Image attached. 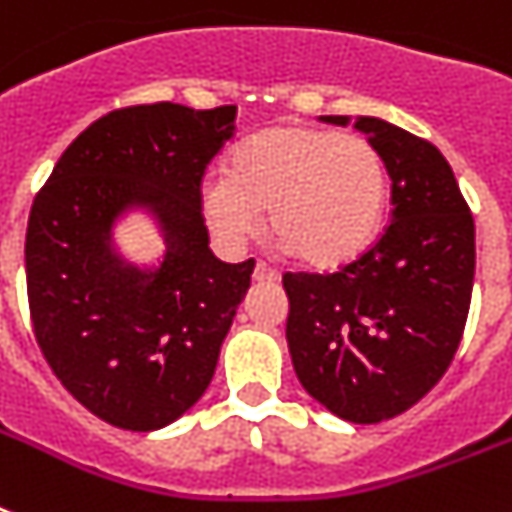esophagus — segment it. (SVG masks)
I'll use <instances>...</instances> for the list:
<instances>
[{
    "instance_id": "1",
    "label": "esophagus",
    "mask_w": 512,
    "mask_h": 512,
    "mask_svg": "<svg viewBox=\"0 0 512 512\" xmlns=\"http://www.w3.org/2000/svg\"><path fill=\"white\" fill-rule=\"evenodd\" d=\"M252 279L255 281H279V271L271 268L268 263H257L255 273H252Z\"/></svg>"
}]
</instances>
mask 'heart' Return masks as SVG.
<instances>
[{
	"label": "heart",
	"instance_id": "obj_1",
	"mask_svg": "<svg viewBox=\"0 0 512 512\" xmlns=\"http://www.w3.org/2000/svg\"><path fill=\"white\" fill-rule=\"evenodd\" d=\"M380 151L361 135L279 124L233 148L228 175L201 183V212L220 244L241 249L263 228L311 268H340L372 247L388 212Z\"/></svg>",
	"mask_w": 512,
	"mask_h": 512
}]
</instances>
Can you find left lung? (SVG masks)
<instances>
[{"label":"left lung","mask_w":512,"mask_h":512,"mask_svg":"<svg viewBox=\"0 0 512 512\" xmlns=\"http://www.w3.org/2000/svg\"><path fill=\"white\" fill-rule=\"evenodd\" d=\"M353 127L393 180L390 225L340 271L284 273V289L297 380L332 414L369 425L417 404L452 364L468 321L476 225L433 143L374 116Z\"/></svg>","instance_id":"left-lung-1"}]
</instances>
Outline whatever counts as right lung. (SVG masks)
Wrapping results in <instances>:
<instances>
[{
  "label": "right lung",
  "instance_id": "right-lung-1",
  "mask_svg": "<svg viewBox=\"0 0 512 512\" xmlns=\"http://www.w3.org/2000/svg\"><path fill=\"white\" fill-rule=\"evenodd\" d=\"M236 106L154 103L92 122L55 164L28 215L34 335L63 388L124 430H159L191 409L255 260L220 263L201 215V177L233 138ZM146 208L165 239L156 269L127 264L113 225Z\"/></svg>",
  "mask_w": 512,
  "mask_h": 512
}]
</instances>
